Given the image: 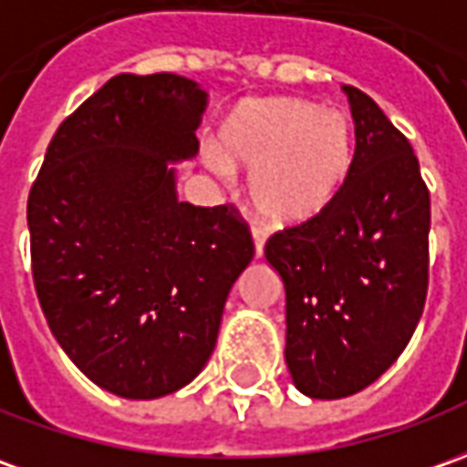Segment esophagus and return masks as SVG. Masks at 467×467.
I'll list each match as a JSON object with an SVG mask.
<instances>
[{"label":"esophagus","mask_w":467,"mask_h":467,"mask_svg":"<svg viewBox=\"0 0 467 467\" xmlns=\"http://www.w3.org/2000/svg\"><path fill=\"white\" fill-rule=\"evenodd\" d=\"M252 239H254V252H256V259H262V254H265V244H266V234L262 231V228H254Z\"/></svg>","instance_id":"34e87169"}]
</instances>
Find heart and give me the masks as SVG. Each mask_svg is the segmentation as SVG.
Here are the masks:
<instances>
[{
    "instance_id": "1",
    "label": "heart",
    "mask_w": 467,
    "mask_h": 467,
    "mask_svg": "<svg viewBox=\"0 0 467 467\" xmlns=\"http://www.w3.org/2000/svg\"><path fill=\"white\" fill-rule=\"evenodd\" d=\"M348 117L295 96L254 99L223 121L205 150L215 172L249 170V205L269 228L305 226L337 201L353 170Z\"/></svg>"
}]
</instances>
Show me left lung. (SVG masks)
Listing matches in <instances>:
<instances>
[{
    "mask_svg": "<svg viewBox=\"0 0 467 467\" xmlns=\"http://www.w3.org/2000/svg\"><path fill=\"white\" fill-rule=\"evenodd\" d=\"M356 160L337 201L266 241L285 285L292 384L310 400H343L407 348L427 297L430 192L414 150L387 114L343 86Z\"/></svg>",
    "mask_w": 467,
    "mask_h": 467,
    "instance_id": "left-lung-1",
    "label": "left lung"
}]
</instances>
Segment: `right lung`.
I'll return each mask as SVG.
<instances>
[{
	"mask_svg": "<svg viewBox=\"0 0 467 467\" xmlns=\"http://www.w3.org/2000/svg\"><path fill=\"white\" fill-rule=\"evenodd\" d=\"M208 93L175 73H121L57 127L27 201L32 279L66 356L124 400L191 384L228 292L254 259L228 205L178 198Z\"/></svg>",
	"mask_w": 467,
	"mask_h": 467,
	"instance_id": "right-lung-1",
	"label": "right lung"
}]
</instances>
